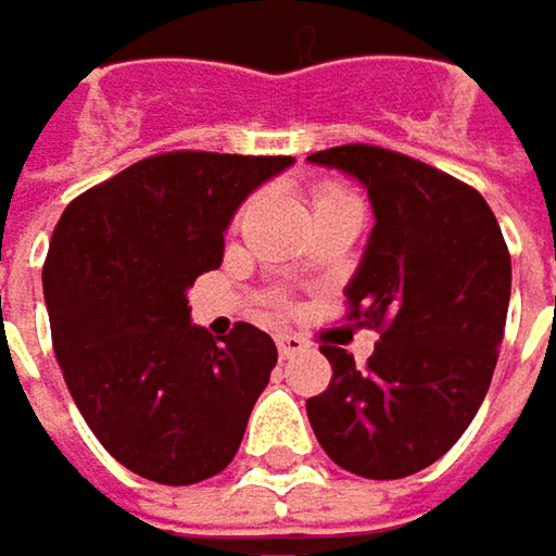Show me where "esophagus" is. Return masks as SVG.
I'll use <instances>...</instances> for the list:
<instances>
[{
    "label": "esophagus",
    "mask_w": 556,
    "mask_h": 556,
    "mask_svg": "<svg viewBox=\"0 0 556 556\" xmlns=\"http://www.w3.org/2000/svg\"><path fill=\"white\" fill-rule=\"evenodd\" d=\"M306 348H309V344H306L300 336H294V332L278 336V354H281V357H298V354H303Z\"/></svg>",
    "instance_id": "34e87169"
}]
</instances>
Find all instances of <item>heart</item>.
<instances>
[{"label": "heart", "mask_w": 556, "mask_h": 556, "mask_svg": "<svg viewBox=\"0 0 556 556\" xmlns=\"http://www.w3.org/2000/svg\"><path fill=\"white\" fill-rule=\"evenodd\" d=\"M344 189L341 186H319L316 189V202H323V199H332V195H341Z\"/></svg>", "instance_id": "1"}]
</instances>
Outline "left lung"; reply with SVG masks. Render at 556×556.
<instances>
[{"label":"left lung","instance_id":"left-lung-1","mask_svg":"<svg viewBox=\"0 0 556 556\" xmlns=\"http://www.w3.org/2000/svg\"><path fill=\"white\" fill-rule=\"evenodd\" d=\"M313 164L357 177L374 233L344 291L348 323L377 329L364 367L336 344L306 415L326 456L351 475L392 481L446 456L478 415L506 326L513 265L484 195L408 154L338 144Z\"/></svg>","mask_w":556,"mask_h":556}]
</instances>
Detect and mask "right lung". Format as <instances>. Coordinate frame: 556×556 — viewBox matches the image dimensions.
I'll return each mask as SVG.
<instances>
[{
  "instance_id": "right-lung-1",
  "label": "right lung",
  "mask_w": 556,
  "mask_h": 556,
  "mask_svg": "<svg viewBox=\"0 0 556 556\" xmlns=\"http://www.w3.org/2000/svg\"><path fill=\"white\" fill-rule=\"evenodd\" d=\"M285 154L164 151L68 202L43 262L65 386L100 446L148 481L199 484L237 456L278 364L237 323L220 341L189 323V285L218 268L224 227Z\"/></svg>"
}]
</instances>
